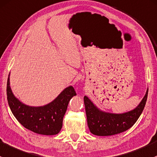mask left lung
Here are the masks:
<instances>
[{
	"mask_svg": "<svg viewBox=\"0 0 157 157\" xmlns=\"http://www.w3.org/2000/svg\"><path fill=\"white\" fill-rule=\"evenodd\" d=\"M148 89L137 107L123 113L104 112L88 98L84 97L87 122L90 133L98 136H109L116 135L130 128L136 122L146 104Z\"/></svg>",
	"mask_w": 157,
	"mask_h": 157,
	"instance_id": "1",
	"label": "left lung"
}]
</instances>
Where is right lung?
Masks as SVG:
<instances>
[{
    "mask_svg": "<svg viewBox=\"0 0 157 157\" xmlns=\"http://www.w3.org/2000/svg\"><path fill=\"white\" fill-rule=\"evenodd\" d=\"M6 95L11 112L21 125L35 133L54 135L60 132L68 104L76 93L73 87L69 86L48 104L41 106H29L14 96L10 85L9 74Z\"/></svg>",
    "mask_w": 157,
    "mask_h": 157,
    "instance_id": "obj_1",
    "label": "right lung"
}]
</instances>
